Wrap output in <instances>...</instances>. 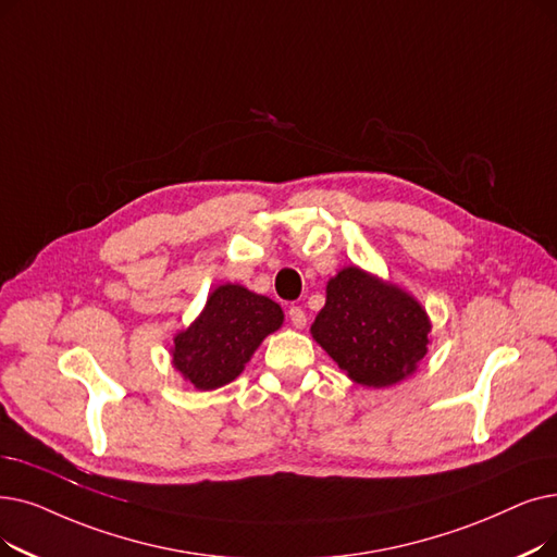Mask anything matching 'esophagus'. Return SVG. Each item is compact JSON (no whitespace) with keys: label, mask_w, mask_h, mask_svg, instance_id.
Segmentation results:
<instances>
[{"label":"esophagus","mask_w":557,"mask_h":557,"mask_svg":"<svg viewBox=\"0 0 557 557\" xmlns=\"http://www.w3.org/2000/svg\"><path fill=\"white\" fill-rule=\"evenodd\" d=\"M288 321H292L294 327L302 330V327L307 325V313H305V309H300V307H288Z\"/></svg>","instance_id":"obj_1"}]
</instances>
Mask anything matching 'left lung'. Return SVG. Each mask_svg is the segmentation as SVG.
Listing matches in <instances>:
<instances>
[{
	"mask_svg": "<svg viewBox=\"0 0 557 557\" xmlns=\"http://www.w3.org/2000/svg\"><path fill=\"white\" fill-rule=\"evenodd\" d=\"M423 305L403 286L346 265L325 286L311 336L352 382L392 386L419 369L432 344Z\"/></svg>",
	"mask_w": 557,
	"mask_h": 557,
	"instance_id": "8db88e82",
	"label": "left lung"
}]
</instances>
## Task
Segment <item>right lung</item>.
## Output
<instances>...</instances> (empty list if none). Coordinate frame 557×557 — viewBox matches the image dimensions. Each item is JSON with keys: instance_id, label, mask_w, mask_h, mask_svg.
I'll return each instance as SVG.
<instances>
[{"instance_id": "1", "label": "right lung", "mask_w": 557, "mask_h": 557, "mask_svg": "<svg viewBox=\"0 0 557 557\" xmlns=\"http://www.w3.org/2000/svg\"><path fill=\"white\" fill-rule=\"evenodd\" d=\"M284 323L282 307L240 284H221L200 317L173 336V367L198 392H213L244 373L261 342Z\"/></svg>"}]
</instances>
